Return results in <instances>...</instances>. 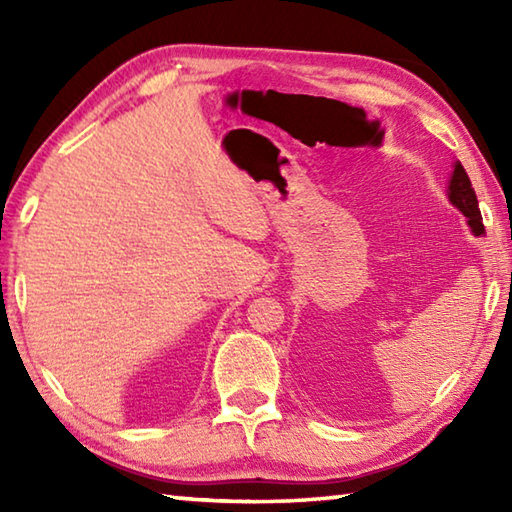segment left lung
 Instances as JSON below:
<instances>
[{"label":"left lung","mask_w":512,"mask_h":512,"mask_svg":"<svg viewBox=\"0 0 512 512\" xmlns=\"http://www.w3.org/2000/svg\"><path fill=\"white\" fill-rule=\"evenodd\" d=\"M447 198L449 203L454 207H458L465 216H467V225L472 228V235L474 237H481L485 235V228H483V221H481V212H479V201H476V194L472 189L470 178H467V173L463 169L461 162H454V171L452 176H449V183H447Z\"/></svg>","instance_id":"left-lung-1"}]
</instances>
